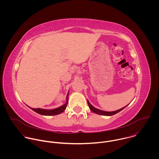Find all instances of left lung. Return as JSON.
I'll use <instances>...</instances> for the list:
<instances>
[{
  "label": "left lung",
  "mask_w": 159,
  "mask_h": 159,
  "mask_svg": "<svg viewBox=\"0 0 159 159\" xmlns=\"http://www.w3.org/2000/svg\"><path fill=\"white\" fill-rule=\"evenodd\" d=\"M88 101V104H89V107H90V109L92 112H93L94 113H96V114H97L102 115V116H109L114 115V114L118 113L119 112L121 111H122V109H124L125 107H127V106H125V107H122V108H121V109H119V110H117V111H116L106 112V111H101V110H99V109H96L95 107H94L89 102V101ZM127 106H128V105H127Z\"/></svg>",
  "instance_id": "8db88e82"
}]
</instances>
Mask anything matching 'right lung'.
<instances>
[{"instance_id":"1","label":"right lung","mask_w":159,"mask_h":159,"mask_svg":"<svg viewBox=\"0 0 159 159\" xmlns=\"http://www.w3.org/2000/svg\"><path fill=\"white\" fill-rule=\"evenodd\" d=\"M66 100L67 102L66 104H64L62 106L58 107L57 109H52V110H47V109H40V108H37V109H34V108H31L34 111H35V112L41 114V115H43V116H55V115H57L59 114L61 112H63L64 111V110L66 108L67 104L68 103V94L67 95L66 98Z\"/></svg>"}]
</instances>
